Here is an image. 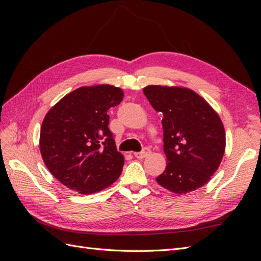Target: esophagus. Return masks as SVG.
Segmentation results:
<instances>
[{"instance_id":"esophagus-1","label":"esophagus","mask_w":261,"mask_h":261,"mask_svg":"<svg viewBox=\"0 0 261 261\" xmlns=\"http://www.w3.org/2000/svg\"><path fill=\"white\" fill-rule=\"evenodd\" d=\"M150 154V150L148 149V148H145L143 151H140V152H136V153H134V155H135L137 159H144V158H146V156H148Z\"/></svg>"}]
</instances>
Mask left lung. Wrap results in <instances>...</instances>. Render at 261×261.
Here are the masks:
<instances>
[{
  "label": "left lung",
  "instance_id": "obj_1",
  "mask_svg": "<svg viewBox=\"0 0 261 261\" xmlns=\"http://www.w3.org/2000/svg\"><path fill=\"white\" fill-rule=\"evenodd\" d=\"M144 93L163 114V151L167 168L155 178L174 194L202 187L219 169L225 151V132L219 114L194 90L149 85Z\"/></svg>",
  "mask_w": 261,
  "mask_h": 261
}]
</instances>
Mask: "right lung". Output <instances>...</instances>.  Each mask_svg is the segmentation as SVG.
I'll return each instance as SVG.
<instances>
[{"instance_id":"add662e5","label":"right lung","mask_w":261,"mask_h":261,"mask_svg":"<svg viewBox=\"0 0 261 261\" xmlns=\"http://www.w3.org/2000/svg\"><path fill=\"white\" fill-rule=\"evenodd\" d=\"M123 98V90L112 85L85 86L45 114L39 147L45 167L63 185L89 195L120 177L124 156L116 150L107 113Z\"/></svg>"}]
</instances>
